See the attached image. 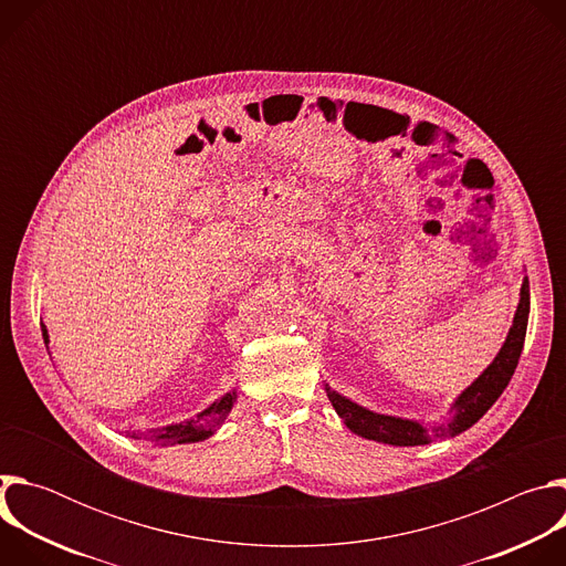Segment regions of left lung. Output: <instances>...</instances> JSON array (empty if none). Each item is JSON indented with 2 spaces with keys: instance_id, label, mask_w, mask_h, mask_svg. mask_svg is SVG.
I'll list each match as a JSON object with an SVG mask.
<instances>
[{
  "instance_id": "1",
  "label": "left lung",
  "mask_w": 566,
  "mask_h": 566,
  "mask_svg": "<svg viewBox=\"0 0 566 566\" xmlns=\"http://www.w3.org/2000/svg\"><path fill=\"white\" fill-rule=\"evenodd\" d=\"M528 308H531V295H528V277L522 282L520 291V304L513 317V327L506 336L504 347L500 349L497 358L483 369V374L459 394V398L452 402V419L446 426L439 428H426L419 421L398 419V417H385L376 415L367 408L356 406L354 400L340 396L327 385V396L332 400L334 410L345 421V426L369 441L389 443V446H426L443 437H457L459 432L474 426L483 415H486L493 402L502 396L506 385L511 382L515 367L520 363V354L526 338V325H528Z\"/></svg>"
}]
</instances>
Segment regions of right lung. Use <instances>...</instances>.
<instances>
[{
    "instance_id": "right-lung-1",
    "label": "right lung",
    "mask_w": 566,
    "mask_h": 566,
    "mask_svg": "<svg viewBox=\"0 0 566 566\" xmlns=\"http://www.w3.org/2000/svg\"><path fill=\"white\" fill-rule=\"evenodd\" d=\"M42 338H44V345L49 343V334H46V327L42 325ZM234 398L237 394L234 391H228L223 394L219 400H214L210 408H206L203 412H199L195 419H188L184 423H175V426H168V428H160V430H149L147 434H136V432H127L132 434L134 439H149L154 443H160V446H168V443H195V441H203L208 439L228 417V412L232 410L234 406Z\"/></svg>"
}]
</instances>
